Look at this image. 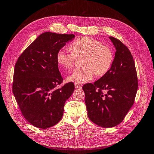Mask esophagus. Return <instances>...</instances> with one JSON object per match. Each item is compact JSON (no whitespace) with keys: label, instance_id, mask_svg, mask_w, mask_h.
<instances>
[{"label":"esophagus","instance_id":"esophagus-1","mask_svg":"<svg viewBox=\"0 0 154 154\" xmlns=\"http://www.w3.org/2000/svg\"><path fill=\"white\" fill-rule=\"evenodd\" d=\"M75 88H77V89H79L81 88V85L77 84V83H76V84H75Z\"/></svg>","mask_w":154,"mask_h":154}]
</instances>
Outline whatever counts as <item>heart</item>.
Here are the masks:
<instances>
[{"instance_id": "heart-1", "label": "heart", "mask_w": 154, "mask_h": 154, "mask_svg": "<svg viewBox=\"0 0 154 154\" xmlns=\"http://www.w3.org/2000/svg\"><path fill=\"white\" fill-rule=\"evenodd\" d=\"M72 51L61 48L57 54V61L64 69L73 68L76 57L84 56L82 65L84 67L76 69L68 77V81L82 84L91 81L95 74L102 76L110 69L113 54L110 48L101 42L90 37H83L73 42L70 45Z\"/></svg>"}]
</instances>
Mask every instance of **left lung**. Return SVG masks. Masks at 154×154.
<instances>
[{
    "label": "left lung",
    "instance_id": "left-lung-1",
    "mask_svg": "<svg viewBox=\"0 0 154 154\" xmlns=\"http://www.w3.org/2000/svg\"><path fill=\"white\" fill-rule=\"evenodd\" d=\"M109 38L116 49L110 69L94 84L87 83L82 87L88 116L103 128H112L124 120L134 104L138 88L137 72L130 51L119 39ZM103 90L106 91L105 94Z\"/></svg>",
    "mask_w": 154,
    "mask_h": 154
}]
</instances>
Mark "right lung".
Listing matches in <instances>:
<instances>
[{"label": "right lung", "instance_id": "add662e5", "mask_svg": "<svg viewBox=\"0 0 154 154\" xmlns=\"http://www.w3.org/2000/svg\"><path fill=\"white\" fill-rule=\"evenodd\" d=\"M73 34L45 32L22 53L15 65L12 90L24 117L30 124L46 129L57 124L63 116L65 102L75 90L63 81L57 54Z\"/></svg>", "mask_w": 154, "mask_h": 154}]
</instances>
